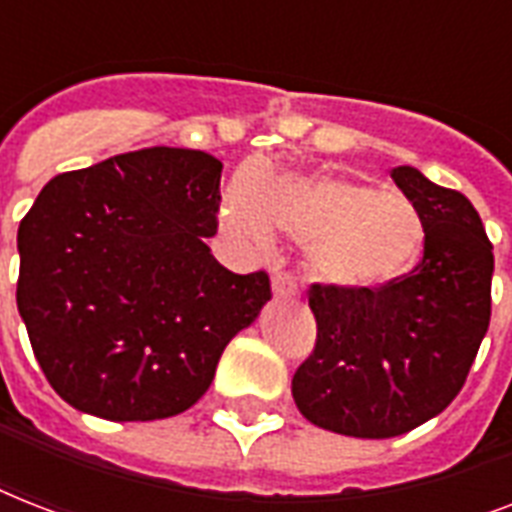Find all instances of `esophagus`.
Returning a JSON list of instances; mask_svg holds the SVG:
<instances>
[{"mask_svg":"<svg viewBox=\"0 0 512 512\" xmlns=\"http://www.w3.org/2000/svg\"><path fill=\"white\" fill-rule=\"evenodd\" d=\"M273 287V295L276 297H292L295 295V281L289 279L287 273H276L271 281Z\"/></svg>","mask_w":512,"mask_h":512,"instance_id":"obj_1","label":"esophagus"}]
</instances>
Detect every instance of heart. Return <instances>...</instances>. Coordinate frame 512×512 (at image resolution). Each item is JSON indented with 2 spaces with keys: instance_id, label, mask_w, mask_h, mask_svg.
Returning <instances> with one entry per match:
<instances>
[{
  "instance_id": "heart-1",
  "label": "heart",
  "mask_w": 512,
  "mask_h": 512,
  "mask_svg": "<svg viewBox=\"0 0 512 512\" xmlns=\"http://www.w3.org/2000/svg\"><path fill=\"white\" fill-rule=\"evenodd\" d=\"M220 220L228 236L257 249L271 244L279 225L303 241L313 276L342 292L393 287L417 268L425 247V223L406 196L337 175L260 180L239 172L223 193Z\"/></svg>"
}]
</instances>
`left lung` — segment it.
Returning a JSON list of instances; mask_svg holds the SVG:
<instances>
[{"instance_id":"left-lung-1","label":"left lung","mask_w":512,"mask_h":512,"mask_svg":"<svg viewBox=\"0 0 512 512\" xmlns=\"http://www.w3.org/2000/svg\"><path fill=\"white\" fill-rule=\"evenodd\" d=\"M425 223L417 271L380 292L313 284L316 348L292 377L305 420L353 438H393L433 420L465 385L492 316V241L460 191L393 167Z\"/></svg>"}]
</instances>
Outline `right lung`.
<instances>
[{"instance_id":"add662e5","label":"right lung","mask_w":512,"mask_h":512,"mask_svg":"<svg viewBox=\"0 0 512 512\" xmlns=\"http://www.w3.org/2000/svg\"><path fill=\"white\" fill-rule=\"evenodd\" d=\"M220 172L191 148H143L52 177L20 220L18 313L66 404L114 422L199 401L225 345L271 300L263 271L212 257Z\"/></svg>"}]
</instances>
